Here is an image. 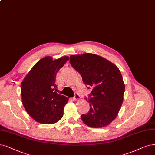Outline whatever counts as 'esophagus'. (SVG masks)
I'll list each match as a JSON object with an SVG mask.
<instances>
[{
    "mask_svg": "<svg viewBox=\"0 0 155 155\" xmlns=\"http://www.w3.org/2000/svg\"><path fill=\"white\" fill-rule=\"evenodd\" d=\"M80 99H81V96H80L79 94H74V97L73 98V100H74V101L79 100Z\"/></svg>",
    "mask_w": 155,
    "mask_h": 155,
    "instance_id": "34e87169",
    "label": "esophagus"
}]
</instances>
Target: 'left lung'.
I'll list each match as a JSON object with an SVG mask.
<instances>
[{
	"label": "left lung",
	"mask_w": 155,
	"mask_h": 155,
	"mask_svg": "<svg viewBox=\"0 0 155 155\" xmlns=\"http://www.w3.org/2000/svg\"><path fill=\"white\" fill-rule=\"evenodd\" d=\"M70 59L84 83L93 89L89 94L92 98L88 100L90 110L81 116L82 121L91 128L109 125L117 117L124 99L125 85L119 68L94 54L72 55Z\"/></svg>",
	"instance_id": "obj_1"
}]
</instances>
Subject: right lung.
I'll return each instance as SVG.
<instances>
[{"instance_id": "add662e5", "label": "right lung", "mask_w": 155, "mask_h": 155, "mask_svg": "<svg viewBox=\"0 0 155 155\" xmlns=\"http://www.w3.org/2000/svg\"><path fill=\"white\" fill-rule=\"evenodd\" d=\"M69 60L47 56L38 61L21 83L22 104L36 121L51 124L63 117L68 98L57 94L56 74Z\"/></svg>"}]
</instances>
